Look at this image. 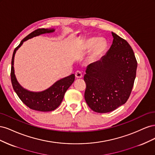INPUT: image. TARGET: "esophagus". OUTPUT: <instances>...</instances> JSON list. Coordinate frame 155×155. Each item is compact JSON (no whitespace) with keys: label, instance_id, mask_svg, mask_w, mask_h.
<instances>
[{"label":"esophagus","instance_id":"esophagus-1","mask_svg":"<svg viewBox=\"0 0 155 155\" xmlns=\"http://www.w3.org/2000/svg\"><path fill=\"white\" fill-rule=\"evenodd\" d=\"M75 76H76V78H81L83 77L81 72L79 71V70H78V71H76V73H75Z\"/></svg>","mask_w":155,"mask_h":155}]
</instances>
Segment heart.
Instances as JSON below:
<instances>
[{"label": "heart", "instance_id": "heart-1", "mask_svg": "<svg viewBox=\"0 0 155 155\" xmlns=\"http://www.w3.org/2000/svg\"><path fill=\"white\" fill-rule=\"evenodd\" d=\"M107 48V43L104 39L91 38L86 41L84 44V48H91L90 59L96 61L104 54Z\"/></svg>", "mask_w": 155, "mask_h": 155}]
</instances>
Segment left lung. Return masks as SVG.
I'll return each mask as SVG.
<instances>
[{"label": "left lung", "instance_id": "obj_1", "mask_svg": "<svg viewBox=\"0 0 155 155\" xmlns=\"http://www.w3.org/2000/svg\"><path fill=\"white\" fill-rule=\"evenodd\" d=\"M113 41L100 60L88 65L85 99L91 109L106 113L125 104L132 91L137 61L125 39L112 32Z\"/></svg>", "mask_w": 155, "mask_h": 155}]
</instances>
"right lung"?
<instances>
[{"instance_id": "add662e5", "label": "right lung", "mask_w": 155, "mask_h": 155, "mask_svg": "<svg viewBox=\"0 0 155 155\" xmlns=\"http://www.w3.org/2000/svg\"><path fill=\"white\" fill-rule=\"evenodd\" d=\"M54 31L55 29H37L23 39L21 41L20 44L13 51L11 68V80L13 90L15 91L21 100L27 107L35 110L48 112L54 110L56 108H58L61 104L65 92L74 81L75 75L72 74L69 76L58 80L50 87L43 91L31 92L23 88L17 80L13 67L14 57H15L16 51L21 47L25 41L34 37L52 33Z\"/></svg>"}]
</instances>
